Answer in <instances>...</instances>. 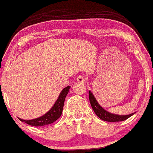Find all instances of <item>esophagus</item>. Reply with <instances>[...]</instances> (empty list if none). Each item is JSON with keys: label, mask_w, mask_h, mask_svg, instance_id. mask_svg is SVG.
<instances>
[{"label": "esophagus", "mask_w": 153, "mask_h": 153, "mask_svg": "<svg viewBox=\"0 0 153 153\" xmlns=\"http://www.w3.org/2000/svg\"><path fill=\"white\" fill-rule=\"evenodd\" d=\"M77 80L79 82H81V83H85L86 82V78L84 75H80L77 78Z\"/></svg>", "instance_id": "obj_1"}]
</instances>
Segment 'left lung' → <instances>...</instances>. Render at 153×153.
Returning <instances> with one entry per match:
<instances>
[{
	"mask_svg": "<svg viewBox=\"0 0 153 153\" xmlns=\"http://www.w3.org/2000/svg\"><path fill=\"white\" fill-rule=\"evenodd\" d=\"M89 100L90 102H91V107L93 110H94L95 113L98 117H100L102 120L107 121V122H120V121H124L131 117L133 113L129 114V115H116V114L111 113L110 112L107 111L105 110L103 108H102L100 105V104L97 102V101L93 94V93L90 91H89Z\"/></svg>",
	"mask_w": 153,
	"mask_h": 153,
	"instance_id": "8db88e82",
	"label": "left lung"
}]
</instances>
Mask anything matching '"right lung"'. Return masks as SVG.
<instances>
[{
	"label": "right lung",
	"mask_w": 153,
	"mask_h": 153,
	"mask_svg": "<svg viewBox=\"0 0 153 153\" xmlns=\"http://www.w3.org/2000/svg\"><path fill=\"white\" fill-rule=\"evenodd\" d=\"M70 88H71V86H67L64 89H62V91L60 92V95H59L58 99H57L56 102L45 115L32 120H23L20 117H18V119L22 122L35 127L45 126L54 123L61 115L65 97L68 93Z\"/></svg>",
	"instance_id": "right-lung-1"
}]
</instances>
